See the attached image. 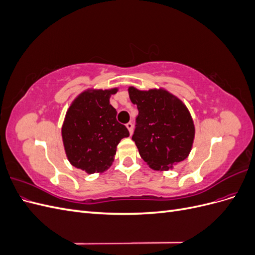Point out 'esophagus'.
<instances>
[{"label": "esophagus", "instance_id": "obj_1", "mask_svg": "<svg viewBox=\"0 0 255 255\" xmlns=\"http://www.w3.org/2000/svg\"><path fill=\"white\" fill-rule=\"evenodd\" d=\"M127 128H128V129L129 134H132V133H133V123H132V122L127 123Z\"/></svg>", "mask_w": 255, "mask_h": 255}]
</instances>
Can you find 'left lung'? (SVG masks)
Wrapping results in <instances>:
<instances>
[{
  "instance_id": "8db88e82",
  "label": "left lung",
  "mask_w": 255,
  "mask_h": 255,
  "mask_svg": "<svg viewBox=\"0 0 255 255\" xmlns=\"http://www.w3.org/2000/svg\"><path fill=\"white\" fill-rule=\"evenodd\" d=\"M138 116L132 139L154 170H168L188 156L195 137L191 116L181 100L163 89L128 88Z\"/></svg>"
}]
</instances>
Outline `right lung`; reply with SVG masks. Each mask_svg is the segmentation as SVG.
I'll return each instance as SVG.
<instances>
[{
    "instance_id": "right-lung-1",
    "label": "right lung",
    "mask_w": 255,
    "mask_h": 255,
    "mask_svg": "<svg viewBox=\"0 0 255 255\" xmlns=\"http://www.w3.org/2000/svg\"><path fill=\"white\" fill-rule=\"evenodd\" d=\"M111 90H87L69 107L61 128L67 157L71 165L87 173L103 172L113 164L126 126L117 121V111L110 103Z\"/></svg>"
}]
</instances>
